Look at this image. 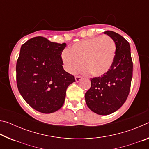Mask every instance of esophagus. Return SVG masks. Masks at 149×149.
<instances>
[{"label":"esophagus","instance_id":"34e87169","mask_svg":"<svg viewBox=\"0 0 149 149\" xmlns=\"http://www.w3.org/2000/svg\"><path fill=\"white\" fill-rule=\"evenodd\" d=\"M75 81L79 82V81H80L81 80L82 77L81 76H79V75H76V76L75 77Z\"/></svg>","mask_w":149,"mask_h":149}]
</instances>
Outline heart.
I'll return each mask as SVG.
<instances>
[{
    "instance_id": "b5f03b06",
    "label": "heart",
    "mask_w": 149,
    "mask_h": 149,
    "mask_svg": "<svg viewBox=\"0 0 149 149\" xmlns=\"http://www.w3.org/2000/svg\"><path fill=\"white\" fill-rule=\"evenodd\" d=\"M116 45L109 36L96 37L75 42L62 54L66 70L74 74L84 67L93 76L100 77L108 74L114 64Z\"/></svg>"
}]
</instances>
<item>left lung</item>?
I'll return each instance as SVG.
<instances>
[{
	"instance_id": "obj_1",
	"label": "left lung",
	"mask_w": 149,
	"mask_h": 149,
	"mask_svg": "<svg viewBox=\"0 0 149 149\" xmlns=\"http://www.w3.org/2000/svg\"><path fill=\"white\" fill-rule=\"evenodd\" d=\"M116 45L114 64L104 76L91 79V88L85 94L87 107L99 115H108L123 104L129 95L133 75L130 45L120 34L107 31Z\"/></svg>"
}]
</instances>
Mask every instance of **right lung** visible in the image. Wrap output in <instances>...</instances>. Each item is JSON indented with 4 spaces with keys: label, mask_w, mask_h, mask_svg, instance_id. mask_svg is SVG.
Instances as JSON below:
<instances>
[{
    "label": "right lung",
    "mask_w": 149,
    "mask_h": 149,
    "mask_svg": "<svg viewBox=\"0 0 149 149\" xmlns=\"http://www.w3.org/2000/svg\"><path fill=\"white\" fill-rule=\"evenodd\" d=\"M65 43L50 42L42 37L22 45L16 64L19 92L30 107L50 114L64 104L68 87L75 81L63 68L61 54Z\"/></svg>",
    "instance_id": "1"
}]
</instances>
